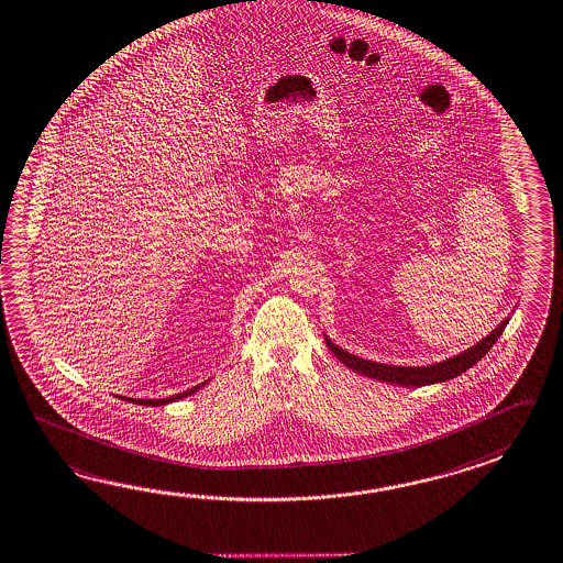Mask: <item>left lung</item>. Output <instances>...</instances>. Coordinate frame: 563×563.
I'll return each mask as SVG.
<instances>
[{
  "label": "left lung",
  "instance_id": "8db88e82",
  "mask_svg": "<svg viewBox=\"0 0 563 563\" xmlns=\"http://www.w3.org/2000/svg\"><path fill=\"white\" fill-rule=\"evenodd\" d=\"M511 314L512 312H509L499 325L495 327L481 341H476L475 345H471L468 350L461 351L449 360L430 363V365H389V363L372 362V360L353 355L350 351L339 347L338 343L329 338L327 333H323V335H325L327 347L335 353L339 362L345 363L353 372L367 375V377L377 379V382H386V384H398V386H406V388H420V386H432V384L449 382L452 377L464 374L475 363L481 362L485 357V353L500 338V333L505 331Z\"/></svg>",
  "mask_w": 563,
  "mask_h": 563
}]
</instances>
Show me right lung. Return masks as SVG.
I'll list each match as a JSON object with an SVG mask.
<instances>
[{"instance_id": "right-lung-1", "label": "right lung", "mask_w": 563, "mask_h": 563, "mask_svg": "<svg viewBox=\"0 0 563 563\" xmlns=\"http://www.w3.org/2000/svg\"><path fill=\"white\" fill-rule=\"evenodd\" d=\"M208 382H203V384H198V386H194V388L186 389V391H181V394H175L172 398H163V400H139V398H125L126 401H133V404H139V406H165V404H172V401L181 400V398H188L191 394H196L198 389L203 388Z\"/></svg>"}]
</instances>
